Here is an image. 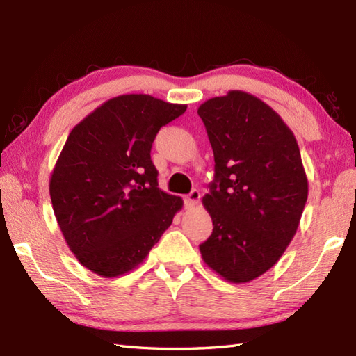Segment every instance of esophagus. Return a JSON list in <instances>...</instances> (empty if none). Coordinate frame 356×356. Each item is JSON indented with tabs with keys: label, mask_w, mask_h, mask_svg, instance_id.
Listing matches in <instances>:
<instances>
[{
	"label": "esophagus",
	"mask_w": 356,
	"mask_h": 356,
	"mask_svg": "<svg viewBox=\"0 0 356 356\" xmlns=\"http://www.w3.org/2000/svg\"><path fill=\"white\" fill-rule=\"evenodd\" d=\"M199 202H200V193H199V190H193L185 197V207L186 208H193V207L197 205Z\"/></svg>",
	"instance_id": "1"
}]
</instances>
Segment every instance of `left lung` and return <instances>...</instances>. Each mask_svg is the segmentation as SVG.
I'll return each instance as SVG.
<instances>
[{
	"mask_svg": "<svg viewBox=\"0 0 356 356\" xmlns=\"http://www.w3.org/2000/svg\"><path fill=\"white\" fill-rule=\"evenodd\" d=\"M197 113L216 162L202 200L214 226L202 259L228 282L248 283L274 266L300 225L307 177L298 143L278 113L240 90Z\"/></svg>",
	"mask_w": 356,
	"mask_h": 356,
	"instance_id": "obj_1",
	"label": "left lung"
}]
</instances>
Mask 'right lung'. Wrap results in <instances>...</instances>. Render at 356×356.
Instances as JSON below:
<instances>
[{
    "label": "right lung",
    "mask_w": 356,
    "mask_h": 356,
    "mask_svg": "<svg viewBox=\"0 0 356 356\" xmlns=\"http://www.w3.org/2000/svg\"><path fill=\"white\" fill-rule=\"evenodd\" d=\"M186 105L149 95L104 102L70 131L50 177L55 217L70 251L95 274L138 268L184 200L159 188L151 147Z\"/></svg>",
    "instance_id": "1"
}]
</instances>
